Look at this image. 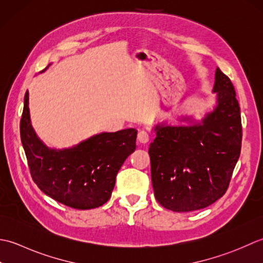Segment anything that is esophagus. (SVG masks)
Segmentation results:
<instances>
[{
    "instance_id": "1",
    "label": "esophagus",
    "mask_w": 263,
    "mask_h": 263,
    "mask_svg": "<svg viewBox=\"0 0 263 263\" xmlns=\"http://www.w3.org/2000/svg\"><path fill=\"white\" fill-rule=\"evenodd\" d=\"M137 139L139 141V143L142 144H145L149 141V134L146 130H141L138 132V135H137Z\"/></svg>"
}]
</instances>
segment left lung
<instances>
[{"label": "left lung", "mask_w": 263, "mask_h": 263, "mask_svg": "<svg viewBox=\"0 0 263 263\" xmlns=\"http://www.w3.org/2000/svg\"><path fill=\"white\" fill-rule=\"evenodd\" d=\"M217 106L202 124L155 127L149 144L157 201L175 212L204 209L228 190L242 147V120L234 85L216 70Z\"/></svg>", "instance_id": "1"}]
</instances>
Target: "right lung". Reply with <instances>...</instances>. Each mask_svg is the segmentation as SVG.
I'll return each instance as SVG.
<instances>
[{
	"label": "right lung",
	"mask_w": 263,
	"mask_h": 263,
	"mask_svg": "<svg viewBox=\"0 0 263 263\" xmlns=\"http://www.w3.org/2000/svg\"><path fill=\"white\" fill-rule=\"evenodd\" d=\"M21 143L34 183L59 203L79 210L109 201L122 163L136 148L137 130L102 133L68 149H51L31 127L28 92L20 120Z\"/></svg>",
	"instance_id": "add662e5"
}]
</instances>
